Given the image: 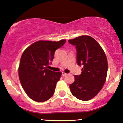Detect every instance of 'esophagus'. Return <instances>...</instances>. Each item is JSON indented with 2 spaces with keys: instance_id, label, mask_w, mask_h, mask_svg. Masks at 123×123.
Listing matches in <instances>:
<instances>
[{
  "instance_id": "34e87169",
  "label": "esophagus",
  "mask_w": 123,
  "mask_h": 123,
  "mask_svg": "<svg viewBox=\"0 0 123 123\" xmlns=\"http://www.w3.org/2000/svg\"><path fill=\"white\" fill-rule=\"evenodd\" d=\"M62 75L63 76H66V75H68V74L65 73L64 72H62Z\"/></svg>"
}]
</instances>
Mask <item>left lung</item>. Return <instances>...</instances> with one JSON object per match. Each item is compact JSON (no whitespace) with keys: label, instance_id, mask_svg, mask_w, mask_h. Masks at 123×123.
<instances>
[{"label":"left lung","instance_id":"1","mask_svg":"<svg viewBox=\"0 0 123 123\" xmlns=\"http://www.w3.org/2000/svg\"><path fill=\"white\" fill-rule=\"evenodd\" d=\"M68 42L76 47L77 63L83 66L81 74L75 75L74 82L70 85V91L79 99L90 100L105 83L108 68L106 55L98 43L89 36H80Z\"/></svg>","mask_w":123,"mask_h":123}]
</instances>
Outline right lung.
I'll return each instance as SVG.
<instances>
[{"mask_svg":"<svg viewBox=\"0 0 123 123\" xmlns=\"http://www.w3.org/2000/svg\"><path fill=\"white\" fill-rule=\"evenodd\" d=\"M65 42L64 39L58 42L39 40L23 52L18 68L19 81L32 100L44 102L53 95L62 73L52 71L47 67L52 63L55 50Z\"/></svg>","mask_w":123,"mask_h":123,"instance_id":"1","label":"right lung"}]
</instances>
